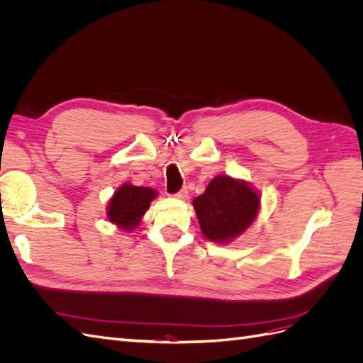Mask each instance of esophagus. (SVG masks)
<instances>
[{
    "mask_svg": "<svg viewBox=\"0 0 363 363\" xmlns=\"http://www.w3.org/2000/svg\"><path fill=\"white\" fill-rule=\"evenodd\" d=\"M172 196H175V199H180V200H183V199H186V196H188V189L183 188V189H180L177 194H174Z\"/></svg>",
    "mask_w": 363,
    "mask_h": 363,
    "instance_id": "34e87169",
    "label": "esophagus"
}]
</instances>
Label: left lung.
Masks as SVG:
<instances>
[{
  "mask_svg": "<svg viewBox=\"0 0 363 363\" xmlns=\"http://www.w3.org/2000/svg\"><path fill=\"white\" fill-rule=\"evenodd\" d=\"M192 204L203 235L213 242L227 244L255 221L260 195L247 182L219 174Z\"/></svg>",
  "mask_w": 363,
  "mask_h": 363,
  "instance_id": "left-lung-1",
  "label": "left lung"
}]
</instances>
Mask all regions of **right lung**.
Instances as JSON below:
<instances>
[{
    "label": "right lung",
    "instance_id": "1",
    "mask_svg": "<svg viewBox=\"0 0 363 363\" xmlns=\"http://www.w3.org/2000/svg\"><path fill=\"white\" fill-rule=\"evenodd\" d=\"M157 196V192L144 186H133L125 183L116 189L107 206V219L119 228L131 230L136 228L142 216L148 211L150 203Z\"/></svg>",
    "mask_w": 363,
    "mask_h": 363
}]
</instances>
